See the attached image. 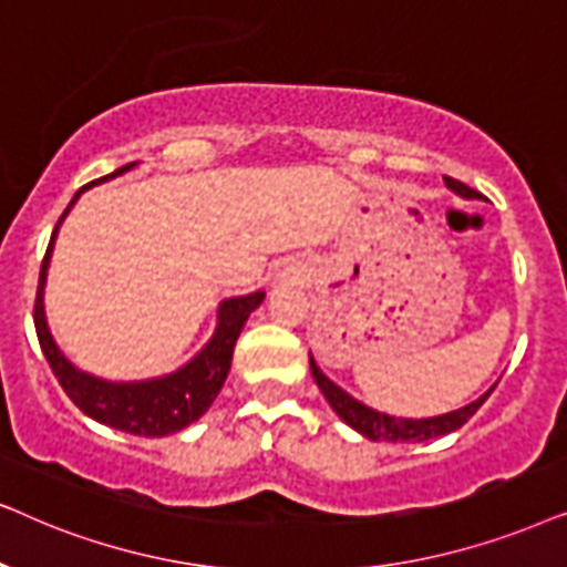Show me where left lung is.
<instances>
[{"label": "left lung", "instance_id": "obj_1", "mask_svg": "<svg viewBox=\"0 0 567 567\" xmlns=\"http://www.w3.org/2000/svg\"><path fill=\"white\" fill-rule=\"evenodd\" d=\"M446 186L454 188L456 194L466 196V199H472V196H477L474 188H470L462 181L456 178H449L446 176ZM311 360V373H313V381L319 383L321 394L327 396V402L331 404V410H334L339 417H342L347 425L358 430L360 435L371 437V441H389V443H414V441H430V437H437V435H449L454 433L464 425V422H470V417L474 412L480 410L482 404L487 402V396L493 394V389L487 391V394H482L477 402L462 406V410L456 412H449V414H437V417H427V420H402V417H391V414H383V412H375L371 406H365L358 399H352L347 391H342L337 386L334 381H329L327 375L319 371V365H316L313 358Z\"/></svg>", "mask_w": 567, "mask_h": 567}]
</instances>
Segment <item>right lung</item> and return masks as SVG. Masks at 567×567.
<instances>
[{
    "label": "right lung",
    "mask_w": 567,
    "mask_h": 567,
    "mask_svg": "<svg viewBox=\"0 0 567 567\" xmlns=\"http://www.w3.org/2000/svg\"><path fill=\"white\" fill-rule=\"evenodd\" d=\"M134 165L137 163L121 165L118 171L93 181V184L116 178L124 171L134 168ZM93 184L82 186L80 192L74 194L70 207L64 209V215L59 217L54 233H51L47 256H43V264H41V277H38V292H35V306H33L38 344H41L43 354H47L51 371H54L59 383H62L64 394L70 396L72 402L87 414V417L103 422V425L109 427L124 430V433H132V435H145V437L171 435L176 433V430H184L186 425H192L194 420H199L202 414L209 410V404L215 402L217 391L223 389L225 379H228L236 339L240 334V329H244L248 316L259 308V303L264 300V292H251V296L225 300L220 306V323H217L215 337L209 339L205 350L196 354L188 365H184L176 373L163 375V379H153V381H140V383H111V381H101L95 379V375L78 371V368H74L62 352H59V347L49 334L47 316H43V282H47L51 248H54L59 225H62L74 202L80 199V194Z\"/></svg>",
    "instance_id": "1"
}]
</instances>
